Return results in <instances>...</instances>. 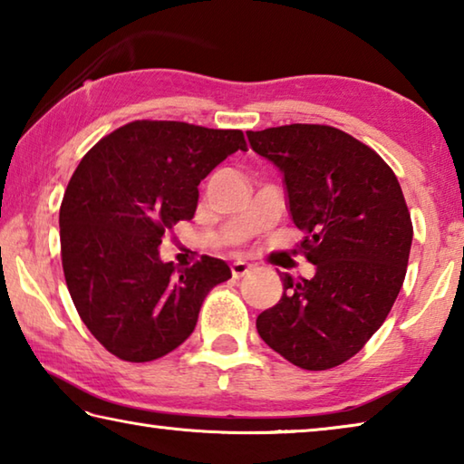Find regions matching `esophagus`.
Wrapping results in <instances>:
<instances>
[{
    "label": "esophagus",
    "mask_w": 464,
    "mask_h": 464,
    "mask_svg": "<svg viewBox=\"0 0 464 464\" xmlns=\"http://www.w3.org/2000/svg\"><path fill=\"white\" fill-rule=\"evenodd\" d=\"M251 268H254V266H251V264L243 262V260H235V262L231 264V274H233V278H241V276H246V274H249V272H251Z\"/></svg>",
    "instance_id": "obj_1"
}]
</instances>
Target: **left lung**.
Returning <instances> with one entry per match:
<instances>
[{
  "label": "left lung",
  "mask_w": 464,
  "mask_h": 464,
  "mask_svg": "<svg viewBox=\"0 0 464 464\" xmlns=\"http://www.w3.org/2000/svg\"><path fill=\"white\" fill-rule=\"evenodd\" d=\"M280 169L288 210L315 276L282 274L280 301L256 319L274 352L327 371L362 350L403 286L413 239L397 176L371 147L325 124L247 130Z\"/></svg>",
  "instance_id": "left-lung-1"
}]
</instances>
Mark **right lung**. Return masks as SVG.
Returning a JSON list of instances; mask_svg holds the SVG:
<instances>
[{"label": "right lung", "instance_id": "1", "mask_svg": "<svg viewBox=\"0 0 464 464\" xmlns=\"http://www.w3.org/2000/svg\"><path fill=\"white\" fill-rule=\"evenodd\" d=\"M241 130L135 121L85 153L59 210L61 260L85 327L110 354L151 362L194 332L210 288L231 278L223 260L161 262L163 233L190 221L198 184L235 151Z\"/></svg>", "mask_w": 464, "mask_h": 464}]
</instances>
